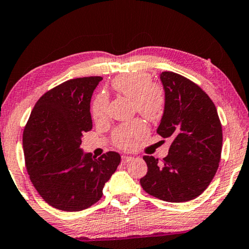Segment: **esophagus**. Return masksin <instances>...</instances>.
Listing matches in <instances>:
<instances>
[{
	"instance_id": "esophagus-1",
	"label": "esophagus",
	"mask_w": 249,
	"mask_h": 249,
	"mask_svg": "<svg viewBox=\"0 0 249 249\" xmlns=\"http://www.w3.org/2000/svg\"><path fill=\"white\" fill-rule=\"evenodd\" d=\"M131 160H132L131 156H122V162H124V163H128Z\"/></svg>"
}]
</instances>
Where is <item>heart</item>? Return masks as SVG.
<instances>
[{
	"label": "heart",
	"instance_id": "1",
	"mask_svg": "<svg viewBox=\"0 0 249 249\" xmlns=\"http://www.w3.org/2000/svg\"><path fill=\"white\" fill-rule=\"evenodd\" d=\"M117 94L132 99L133 111H138L150 121H158L163 116L166 96L163 87L152 82L146 72L121 74L111 82ZM91 116L95 121H103L108 116V97L105 94L96 96L91 105ZM147 128L141 119H134L118 127L112 136L115 145L122 150H132L146 136Z\"/></svg>",
	"mask_w": 249,
	"mask_h": 249
}]
</instances>
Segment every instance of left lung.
<instances>
[{
  "label": "left lung",
  "instance_id": "8db88e82",
  "mask_svg": "<svg viewBox=\"0 0 249 249\" xmlns=\"http://www.w3.org/2000/svg\"><path fill=\"white\" fill-rule=\"evenodd\" d=\"M160 81L166 103L158 133L172 144L162 160L143 156L147 173L140 184L155 198L185 202L201 195L219 168L222 124L215 105L196 83L169 71Z\"/></svg>",
  "mask_w": 249,
  "mask_h": 249
}]
</instances>
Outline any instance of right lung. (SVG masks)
I'll list each match as a JSON object with an SVG mask.
<instances>
[{"mask_svg":"<svg viewBox=\"0 0 249 249\" xmlns=\"http://www.w3.org/2000/svg\"><path fill=\"white\" fill-rule=\"evenodd\" d=\"M100 76L77 77L46 91L33 108L23 132L25 165L30 181L58 210L81 211L96 203L121 158L83 154V132L93 127L91 94Z\"/></svg>","mask_w":249,"mask_h":249,"instance_id":"1","label":"right lung"}]
</instances>
